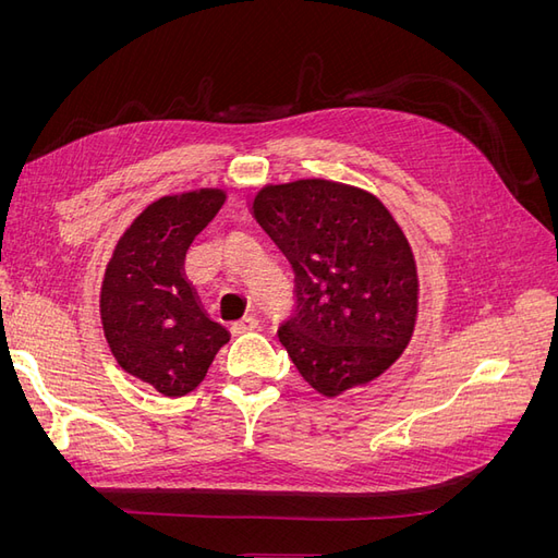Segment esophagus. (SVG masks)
<instances>
[{
    "label": "esophagus",
    "mask_w": 558,
    "mask_h": 558,
    "mask_svg": "<svg viewBox=\"0 0 558 558\" xmlns=\"http://www.w3.org/2000/svg\"><path fill=\"white\" fill-rule=\"evenodd\" d=\"M258 328V318L256 316H244L238 324H232V332L234 335H242V332H251Z\"/></svg>",
    "instance_id": "esophagus-1"
}]
</instances>
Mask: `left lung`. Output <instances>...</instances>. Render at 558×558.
Segmentation results:
<instances>
[{
  "instance_id": "left-lung-1",
  "label": "left lung",
  "mask_w": 558,
  "mask_h": 558,
  "mask_svg": "<svg viewBox=\"0 0 558 558\" xmlns=\"http://www.w3.org/2000/svg\"><path fill=\"white\" fill-rule=\"evenodd\" d=\"M251 214L295 272L279 328L298 373L335 398L377 379L408 349L418 314L412 246L384 202L328 179L267 183Z\"/></svg>"
}]
</instances>
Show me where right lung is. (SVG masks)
Returning a JSON list of instances; mask_svg holds the SVG:
<instances>
[{"mask_svg": "<svg viewBox=\"0 0 558 558\" xmlns=\"http://www.w3.org/2000/svg\"><path fill=\"white\" fill-rule=\"evenodd\" d=\"M223 202L221 189L150 202L118 240L105 269L99 316L113 359L167 398L191 393L230 340L183 277L185 251Z\"/></svg>", "mask_w": 558, "mask_h": 558, "instance_id": "add662e5", "label": "right lung"}]
</instances>
